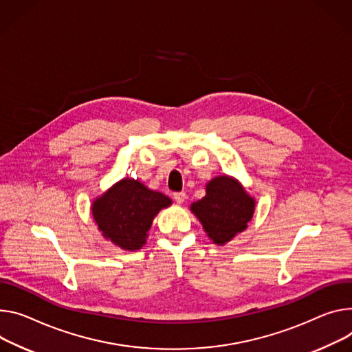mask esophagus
<instances>
[{"label":"esophagus","mask_w":352,"mask_h":352,"mask_svg":"<svg viewBox=\"0 0 352 352\" xmlns=\"http://www.w3.org/2000/svg\"><path fill=\"white\" fill-rule=\"evenodd\" d=\"M173 198H174V201L177 202V204H184L185 202V199H186V194L185 192H177V194H174L173 195Z\"/></svg>","instance_id":"obj_1"}]
</instances>
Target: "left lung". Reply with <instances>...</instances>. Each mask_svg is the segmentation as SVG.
<instances>
[{"label": "left lung", "mask_w": 352, "mask_h": 352, "mask_svg": "<svg viewBox=\"0 0 352 352\" xmlns=\"http://www.w3.org/2000/svg\"><path fill=\"white\" fill-rule=\"evenodd\" d=\"M206 195L190 204L192 212L202 223L208 237L217 245H225L244 232L255 212V199L239 179L217 175L205 185Z\"/></svg>", "instance_id": "8db88e82"}]
</instances>
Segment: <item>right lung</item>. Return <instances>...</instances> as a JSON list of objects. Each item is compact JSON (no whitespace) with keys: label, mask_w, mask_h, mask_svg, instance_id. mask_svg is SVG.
<instances>
[{"label":"right lung","mask_w":352,"mask_h":352,"mask_svg":"<svg viewBox=\"0 0 352 352\" xmlns=\"http://www.w3.org/2000/svg\"><path fill=\"white\" fill-rule=\"evenodd\" d=\"M173 201L135 178H122L95 198L91 213L102 236L122 250H140L157 213Z\"/></svg>","instance_id":"right-lung-1"}]
</instances>
